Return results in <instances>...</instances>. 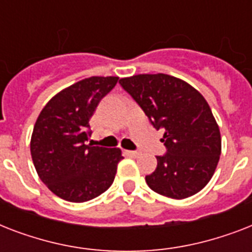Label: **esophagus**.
<instances>
[{"label":"esophagus","instance_id":"1","mask_svg":"<svg viewBox=\"0 0 252 252\" xmlns=\"http://www.w3.org/2000/svg\"><path fill=\"white\" fill-rule=\"evenodd\" d=\"M126 154L130 156V157H138L140 156V152H134V150H126Z\"/></svg>","mask_w":252,"mask_h":252}]
</instances>
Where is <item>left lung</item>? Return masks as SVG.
Returning <instances> with one entry per match:
<instances>
[{
    "mask_svg": "<svg viewBox=\"0 0 252 252\" xmlns=\"http://www.w3.org/2000/svg\"><path fill=\"white\" fill-rule=\"evenodd\" d=\"M157 129H163L167 153L145 180L154 192L186 199L201 191L215 174L221 156L219 124L195 87L176 77L137 74L119 81Z\"/></svg>",
    "mask_w": 252,
    "mask_h": 252,
    "instance_id": "8db88e82",
    "label": "left lung"
}]
</instances>
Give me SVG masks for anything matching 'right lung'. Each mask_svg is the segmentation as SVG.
<instances>
[{"label": "right lung", "instance_id": "obj_1", "mask_svg": "<svg viewBox=\"0 0 252 252\" xmlns=\"http://www.w3.org/2000/svg\"><path fill=\"white\" fill-rule=\"evenodd\" d=\"M118 81L112 76L78 81L49 99L37 116L30 142L33 166L41 182L66 201H89L114 182L122 150L86 141L95 108Z\"/></svg>", "mask_w": 252, "mask_h": 252}]
</instances>
